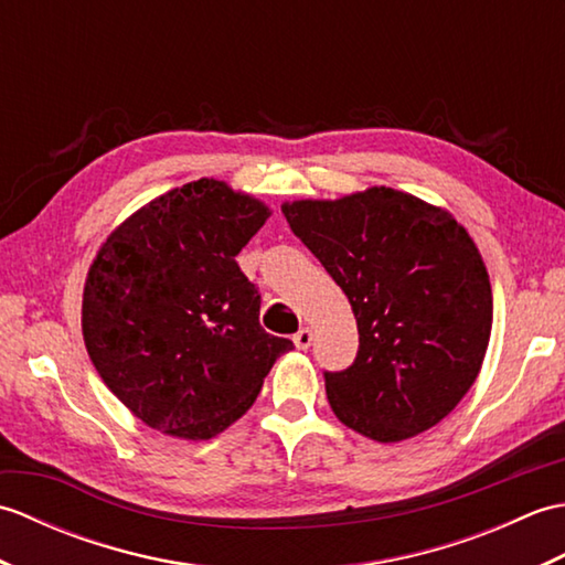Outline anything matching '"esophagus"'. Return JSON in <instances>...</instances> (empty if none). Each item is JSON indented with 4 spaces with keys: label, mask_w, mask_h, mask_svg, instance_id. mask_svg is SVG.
<instances>
[{
    "label": "esophagus",
    "mask_w": 565,
    "mask_h": 565,
    "mask_svg": "<svg viewBox=\"0 0 565 565\" xmlns=\"http://www.w3.org/2000/svg\"><path fill=\"white\" fill-rule=\"evenodd\" d=\"M310 342H313V332H310L308 328H301L294 334V344L298 347V350H308Z\"/></svg>",
    "instance_id": "1"
}]
</instances>
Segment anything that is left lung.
Here are the masks:
<instances>
[{
	"mask_svg": "<svg viewBox=\"0 0 565 565\" xmlns=\"http://www.w3.org/2000/svg\"><path fill=\"white\" fill-rule=\"evenodd\" d=\"M281 211L356 318L352 366L326 371L334 415L383 444L435 427L473 386L493 328L490 279L466 227L386 186Z\"/></svg>",
	"mask_w": 565,
	"mask_h": 565,
	"instance_id": "left-lung-1",
	"label": "left lung"
}]
</instances>
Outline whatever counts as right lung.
<instances>
[{
    "mask_svg": "<svg viewBox=\"0 0 565 565\" xmlns=\"http://www.w3.org/2000/svg\"><path fill=\"white\" fill-rule=\"evenodd\" d=\"M271 215L218 179L172 189L106 237L82 298L94 369L152 429L211 439L247 413L294 342L259 326L237 252Z\"/></svg>",
    "mask_w": 565,
    "mask_h": 565,
    "instance_id": "add662e5",
    "label": "right lung"
}]
</instances>
